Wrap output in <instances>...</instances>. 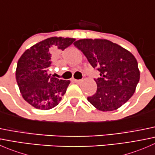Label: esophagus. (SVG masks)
I'll list each match as a JSON object with an SVG mask.
<instances>
[{"label": "esophagus", "mask_w": 155, "mask_h": 155, "mask_svg": "<svg viewBox=\"0 0 155 155\" xmlns=\"http://www.w3.org/2000/svg\"><path fill=\"white\" fill-rule=\"evenodd\" d=\"M74 82H76V83L79 84V83H81V82H82V80H81V79H74Z\"/></svg>", "instance_id": "1"}]
</instances>
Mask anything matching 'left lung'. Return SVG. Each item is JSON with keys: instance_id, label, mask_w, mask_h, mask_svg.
Segmentation results:
<instances>
[{"instance_id": "left-lung-1", "label": "left lung", "mask_w": 155, "mask_h": 155, "mask_svg": "<svg viewBox=\"0 0 155 155\" xmlns=\"http://www.w3.org/2000/svg\"><path fill=\"white\" fill-rule=\"evenodd\" d=\"M73 44L100 72V77L94 79L97 91L87 97L88 102L103 112L115 110L125 104L135 92L140 77L132 53L104 39H82Z\"/></svg>"}]
</instances>
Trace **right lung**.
<instances>
[{
	"label": "right lung",
	"instance_id": "right-lung-1",
	"mask_svg": "<svg viewBox=\"0 0 155 155\" xmlns=\"http://www.w3.org/2000/svg\"><path fill=\"white\" fill-rule=\"evenodd\" d=\"M75 41L73 38L50 37L26 50L17 64L15 78L23 98L30 105L42 110L51 109L60 103L69 80L48 74L54 54Z\"/></svg>",
	"mask_w": 155,
	"mask_h": 155
}]
</instances>
